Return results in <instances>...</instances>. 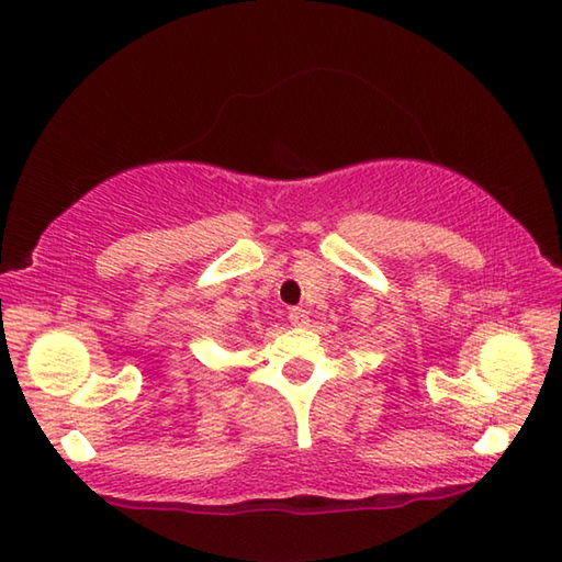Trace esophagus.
I'll return each mask as SVG.
<instances>
[{
	"instance_id": "1",
	"label": "esophagus",
	"mask_w": 562,
	"mask_h": 562,
	"mask_svg": "<svg viewBox=\"0 0 562 562\" xmlns=\"http://www.w3.org/2000/svg\"><path fill=\"white\" fill-rule=\"evenodd\" d=\"M290 324L294 328H304L308 324V316H306L304 308H292V312H290Z\"/></svg>"
}]
</instances>
